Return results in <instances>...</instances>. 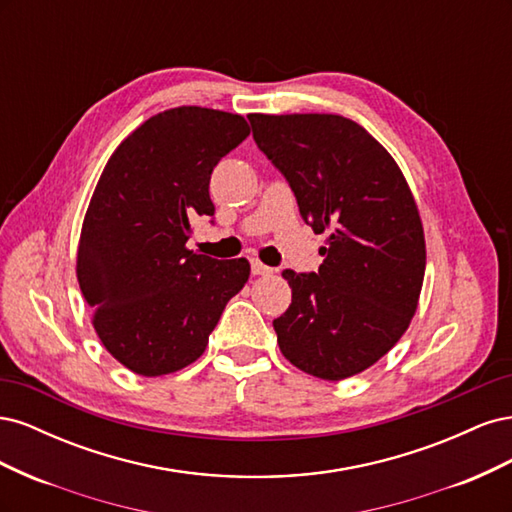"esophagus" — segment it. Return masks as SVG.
Listing matches in <instances>:
<instances>
[{"instance_id":"1","label":"esophagus","mask_w":512,"mask_h":512,"mask_svg":"<svg viewBox=\"0 0 512 512\" xmlns=\"http://www.w3.org/2000/svg\"><path fill=\"white\" fill-rule=\"evenodd\" d=\"M252 273L254 275H271L273 273V269L271 267H267V265H262L260 260H252Z\"/></svg>"}]
</instances>
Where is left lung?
Masks as SVG:
<instances>
[{
  "label": "left lung",
  "instance_id": "left-lung-1",
  "mask_svg": "<svg viewBox=\"0 0 512 512\" xmlns=\"http://www.w3.org/2000/svg\"><path fill=\"white\" fill-rule=\"evenodd\" d=\"M301 218L327 232L318 273L282 275L292 303L273 320L286 359L344 380L380 361L410 327L425 277V232L410 185L374 136L342 115H247Z\"/></svg>",
  "mask_w": 512,
  "mask_h": 512
}]
</instances>
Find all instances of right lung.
<instances>
[{"mask_svg":"<svg viewBox=\"0 0 512 512\" xmlns=\"http://www.w3.org/2000/svg\"><path fill=\"white\" fill-rule=\"evenodd\" d=\"M250 136L241 115L179 106L141 123L108 158L81 228L76 277L104 348L138 376L188 367L209 344L250 262L188 250L213 215L215 164Z\"/></svg>","mask_w":512,"mask_h":512,"instance_id":"add662e5","label":"right lung"}]
</instances>
